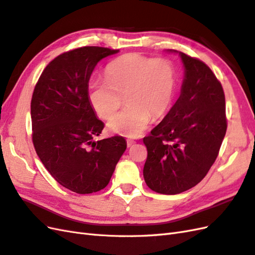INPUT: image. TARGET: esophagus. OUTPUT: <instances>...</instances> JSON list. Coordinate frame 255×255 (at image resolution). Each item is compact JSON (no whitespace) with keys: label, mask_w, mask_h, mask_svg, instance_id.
Returning <instances> with one entry per match:
<instances>
[{"label":"esophagus","mask_w":255,"mask_h":255,"mask_svg":"<svg viewBox=\"0 0 255 255\" xmlns=\"http://www.w3.org/2000/svg\"><path fill=\"white\" fill-rule=\"evenodd\" d=\"M133 144H134V141H132V140H127V146H128V147L132 146Z\"/></svg>","instance_id":"1"}]
</instances>
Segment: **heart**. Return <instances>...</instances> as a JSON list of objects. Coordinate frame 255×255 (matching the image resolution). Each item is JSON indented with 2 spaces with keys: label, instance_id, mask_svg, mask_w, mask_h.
Instances as JSON below:
<instances>
[{
  "label": "heart",
  "instance_id": "obj_1",
  "mask_svg": "<svg viewBox=\"0 0 255 255\" xmlns=\"http://www.w3.org/2000/svg\"><path fill=\"white\" fill-rule=\"evenodd\" d=\"M107 80L89 84L88 98L97 114L109 120L125 97L126 108L108 123L111 132L128 138L139 136L151 122L167 113L175 89L171 62L139 54L116 58L107 67Z\"/></svg>",
  "mask_w": 255,
  "mask_h": 255
}]
</instances>
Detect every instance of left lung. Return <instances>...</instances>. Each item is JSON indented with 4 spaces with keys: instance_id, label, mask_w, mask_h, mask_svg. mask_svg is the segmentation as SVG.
I'll use <instances>...</instances> for the list:
<instances>
[{
    "instance_id": "1",
    "label": "left lung",
    "mask_w": 255,
    "mask_h": 255,
    "mask_svg": "<svg viewBox=\"0 0 255 255\" xmlns=\"http://www.w3.org/2000/svg\"><path fill=\"white\" fill-rule=\"evenodd\" d=\"M179 54L184 78L178 100L148 136L143 139L147 158L146 185L156 193L175 195L206 177L218 157L226 133L225 96L207 64Z\"/></svg>"
}]
</instances>
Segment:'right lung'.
<instances>
[{"label":"right lung","instance_id":"right-lung-1","mask_svg":"<svg viewBox=\"0 0 255 255\" xmlns=\"http://www.w3.org/2000/svg\"><path fill=\"white\" fill-rule=\"evenodd\" d=\"M119 51L85 46L58 56L43 71L32 96L36 154L58 183L77 194L103 190L126 151L123 136L95 141L104 124L88 98L96 65Z\"/></svg>","mask_w":255,"mask_h":255}]
</instances>
